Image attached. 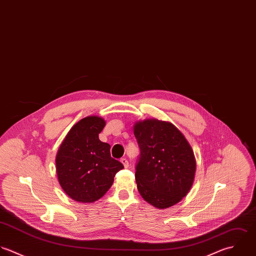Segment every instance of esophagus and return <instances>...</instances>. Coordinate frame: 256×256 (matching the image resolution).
<instances>
[{"mask_svg":"<svg viewBox=\"0 0 256 256\" xmlns=\"http://www.w3.org/2000/svg\"><path fill=\"white\" fill-rule=\"evenodd\" d=\"M120 162L123 164V166H124L125 168H128V167H129V162H128V160H127L126 158H121V159H120Z\"/></svg>","mask_w":256,"mask_h":256,"instance_id":"1","label":"esophagus"}]
</instances>
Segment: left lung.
Listing matches in <instances>:
<instances>
[{
  "label": "left lung",
  "instance_id": "8db88e82",
  "mask_svg": "<svg viewBox=\"0 0 256 256\" xmlns=\"http://www.w3.org/2000/svg\"><path fill=\"white\" fill-rule=\"evenodd\" d=\"M140 156L135 178L142 198L158 208L178 202L190 190L196 159L188 142L172 123L148 119L134 126Z\"/></svg>",
  "mask_w": 256,
  "mask_h": 256
}]
</instances>
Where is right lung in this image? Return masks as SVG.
I'll return each mask as SVG.
<instances>
[{"mask_svg": "<svg viewBox=\"0 0 256 256\" xmlns=\"http://www.w3.org/2000/svg\"><path fill=\"white\" fill-rule=\"evenodd\" d=\"M105 121L89 116L78 122L62 143L56 159L58 182L76 202H93L110 188L124 166L110 155V145L99 140Z\"/></svg>", "mask_w": 256, "mask_h": 256, "instance_id": "right-lung-1", "label": "right lung"}]
</instances>
